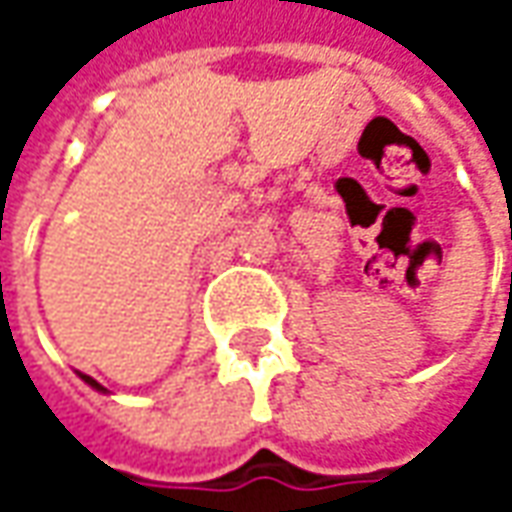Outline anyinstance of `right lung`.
Wrapping results in <instances>:
<instances>
[{"instance_id":"add662e5","label":"right lung","mask_w":512,"mask_h":512,"mask_svg":"<svg viewBox=\"0 0 512 512\" xmlns=\"http://www.w3.org/2000/svg\"><path fill=\"white\" fill-rule=\"evenodd\" d=\"M79 376H82V382L90 384V387H93V390H99V393H108V390H105V387H102V384L96 382V379H90V376H85V373H79Z\"/></svg>"}]
</instances>
